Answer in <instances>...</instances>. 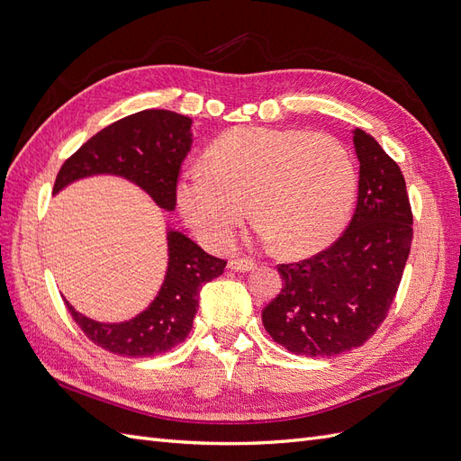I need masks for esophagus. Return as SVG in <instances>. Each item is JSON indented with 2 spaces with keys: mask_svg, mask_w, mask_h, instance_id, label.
Masks as SVG:
<instances>
[{
  "mask_svg": "<svg viewBox=\"0 0 461 461\" xmlns=\"http://www.w3.org/2000/svg\"><path fill=\"white\" fill-rule=\"evenodd\" d=\"M229 267L232 271H242V273H248V271H254L258 267V263L254 259H230L229 261Z\"/></svg>",
  "mask_w": 461,
  "mask_h": 461,
  "instance_id": "1",
  "label": "esophagus"
}]
</instances>
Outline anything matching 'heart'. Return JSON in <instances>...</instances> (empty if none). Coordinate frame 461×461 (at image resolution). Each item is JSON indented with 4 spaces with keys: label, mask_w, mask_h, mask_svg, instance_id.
Here are the masks:
<instances>
[{
    "label": "heart",
    "mask_w": 461,
    "mask_h": 461,
    "mask_svg": "<svg viewBox=\"0 0 461 461\" xmlns=\"http://www.w3.org/2000/svg\"><path fill=\"white\" fill-rule=\"evenodd\" d=\"M354 192L352 159L334 136L239 127L205 149L203 167L183 175L176 198L180 213L212 249L230 248L252 207L259 240L305 256L339 234Z\"/></svg>",
    "instance_id": "heart-1"
}]
</instances>
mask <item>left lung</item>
<instances>
[{
    "label": "left lung",
    "instance_id": "1",
    "mask_svg": "<svg viewBox=\"0 0 461 461\" xmlns=\"http://www.w3.org/2000/svg\"><path fill=\"white\" fill-rule=\"evenodd\" d=\"M357 205L340 239L317 256L281 263L283 288L261 313L288 352L329 357L367 342L384 321L413 239L406 180L366 131H354Z\"/></svg>",
    "mask_w": 461,
    "mask_h": 461
}]
</instances>
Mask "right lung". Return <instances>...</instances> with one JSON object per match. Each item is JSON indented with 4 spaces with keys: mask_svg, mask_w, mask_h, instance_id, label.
Listing matches in <instances>:
<instances>
[{
    "mask_svg": "<svg viewBox=\"0 0 461 461\" xmlns=\"http://www.w3.org/2000/svg\"><path fill=\"white\" fill-rule=\"evenodd\" d=\"M190 127V117L167 109L138 111L109 124L63 163L53 194L78 178L115 175L140 186L159 207L173 212L180 165L192 146ZM167 249L169 261L161 290L131 321L100 323L78 313L65 300L75 323L94 344L117 356L148 357L169 352L188 337L202 286L222 275L227 261L205 254L178 230L167 232Z\"/></svg>",
    "mask_w": 461,
    "mask_h": 461,
    "instance_id": "obj_1",
    "label": "right lung"
}]
</instances>
